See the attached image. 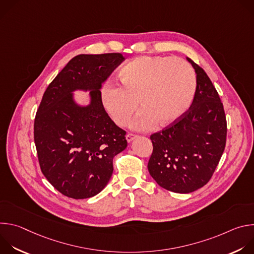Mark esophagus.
Segmentation results:
<instances>
[{"label": "esophagus", "instance_id": "obj_1", "mask_svg": "<svg viewBox=\"0 0 254 254\" xmlns=\"http://www.w3.org/2000/svg\"><path fill=\"white\" fill-rule=\"evenodd\" d=\"M135 137H136V135H135V134H133V133H127V136H126V138H127V142L132 141Z\"/></svg>", "mask_w": 254, "mask_h": 254}]
</instances>
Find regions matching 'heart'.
Here are the masks:
<instances>
[{
    "instance_id": "b5f03b06",
    "label": "heart",
    "mask_w": 254,
    "mask_h": 254,
    "mask_svg": "<svg viewBox=\"0 0 254 254\" xmlns=\"http://www.w3.org/2000/svg\"><path fill=\"white\" fill-rule=\"evenodd\" d=\"M121 85L107 84L101 90V101L114 122L125 126L142 110L131 127L144 130L159 121L170 125L189 108L196 90L192 66L181 58L140 56L127 62L120 71Z\"/></svg>"
}]
</instances>
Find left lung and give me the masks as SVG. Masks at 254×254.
Here are the masks:
<instances>
[{
	"label": "left lung",
	"instance_id": "8db88e82",
	"mask_svg": "<svg viewBox=\"0 0 254 254\" xmlns=\"http://www.w3.org/2000/svg\"><path fill=\"white\" fill-rule=\"evenodd\" d=\"M196 73L192 105L179 120L153 133L148 169L162 188L181 194L208 183L225 149L227 125L223 104L206 72L187 57Z\"/></svg>",
	"mask_w": 254,
	"mask_h": 254
}]
</instances>
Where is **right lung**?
<instances>
[{
    "label": "right lung",
    "instance_id": "right-lung-1",
    "mask_svg": "<svg viewBox=\"0 0 254 254\" xmlns=\"http://www.w3.org/2000/svg\"><path fill=\"white\" fill-rule=\"evenodd\" d=\"M125 60L121 53L80 54L48 85L36 114L34 140L41 171L64 196L86 199L107 185L114 157L127 146L126 131L106 114L101 85ZM90 91V103L75 101Z\"/></svg>",
    "mask_w": 254,
    "mask_h": 254
}]
</instances>
